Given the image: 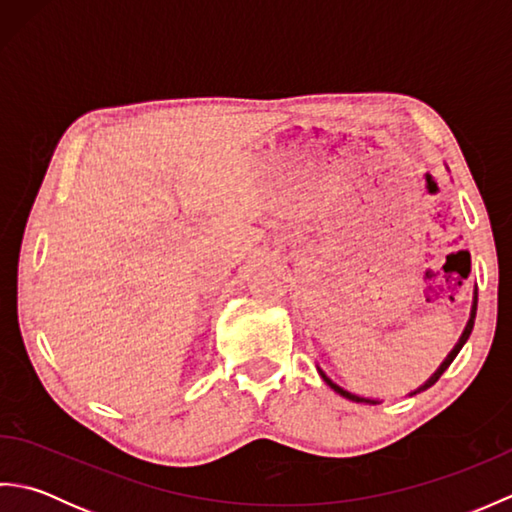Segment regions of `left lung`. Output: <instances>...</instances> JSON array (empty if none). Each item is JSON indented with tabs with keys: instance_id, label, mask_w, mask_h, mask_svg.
I'll list each match as a JSON object with an SVG mask.
<instances>
[{
	"instance_id": "1",
	"label": "left lung",
	"mask_w": 512,
	"mask_h": 512,
	"mask_svg": "<svg viewBox=\"0 0 512 512\" xmlns=\"http://www.w3.org/2000/svg\"><path fill=\"white\" fill-rule=\"evenodd\" d=\"M475 312H477V292H475V297H473V308H471V319H469V323H466V328H464V332H462V336H460V341L458 343H455V347H453V350H451V354L447 356V358H444V361H442V365L436 369V374H433L429 380H427V383H424L422 387H418L416 391H413V394L411 396H416V394H420V391H424V389H429L431 385H436L438 383V378L444 374V372H447V367L453 363V358L455 356H458L460 354V350H462V345L466 343V341H469V336H471V330H473V323H475ZM319 372H321V369H319ZM321 376H323V380H325V383H328L334 391H336V394H341L343 398H347V400H354V402H369V405H378V400H369V398H363V396H356V394H350V391H345L343 387H339V385H336V383H332V380L328 378V376H325L323 372H321Z\"/></svg>"
}]
</instances>
